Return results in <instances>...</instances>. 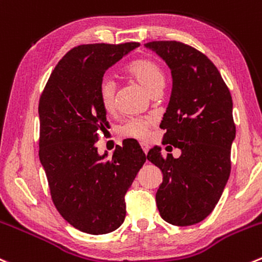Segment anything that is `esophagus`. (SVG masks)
<instances>
[{"mask_svg": "<svg viewBox=\"0 0 262 262\" xmlns=\"http://www.w3.org/2000/svg\"><path fill=\"white\" fill-rule=\"evenodd\" d=\"M141 147H142V149H143V152H144V154L147 155V152H148V149H149V146H148V144H146V143H142V144H141Z\"/></svg>", "mask_w": 262, "mask_h": 262, "instance_id": "esophagus-1", "label": "esophagus"}]
</instances>
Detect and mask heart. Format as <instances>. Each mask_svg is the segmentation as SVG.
<instances>
[{
  "instance_id": "b5f03b06",
  "label": "heart",
  "mask_w": 262,
  "mask_h": 262,
  "mask_svg": "<svg viewBox=\"0 0 262 262\" xmlns=\"http://www.w3.org/2000/svg\"><path fill=\"white\" fill-rule=\"evenodd\" d=\"M126 75L136 80L151 96L161 93L165 87V73L157 61L149 57H138L132 60L125 67ZM98 100L106 113H113L115 108L116 84L111 78L105 77L98 84ZM152 118H134L126 120L120 126V136L125 138L146 141L149 136V129L154 125Z\"/></svg>"
}]
</instances>
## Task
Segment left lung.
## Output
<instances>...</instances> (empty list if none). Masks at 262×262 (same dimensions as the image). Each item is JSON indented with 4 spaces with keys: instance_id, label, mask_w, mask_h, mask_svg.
<instances>
[{
    "instance_id": "8db88e82",
    "label": "left lung",
    "mask_w": 262,
    "mask_h": 262,
    "mask_svg": "<svg viewBox=\"0 0 262 262\" xmlns=\"http://www.w3.org/2000/svg\"><path fill=\"white\" fill-rule=\"evenodd\" d=\"M144 46L171 70V96L160 128L165 130L162 143L182 151L178 159L164 157L160 147L147 155L164 175L157 209L172 225L197 224L211 214L229 179L235 137L232 96L214 62L192 46L178 40Z\"/></svg>"
}]
</instances>
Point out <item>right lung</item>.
Instances as JSON below:
<instances>
[{
	"mask_svg": "<svg viewBox=\"0 0 262 262\" xmlns=\"http://www.w3.org/2000/svg\"><path fill=\"white\" fill-rule=\"evenodd\" d=\"M139 43L80 45L63 56L39 98V160L61 216L88 234L114 232L125 219V193L146 162L138 142L100 156L106 111L98 84L106 70Z\"/></svg>",
	"mask_w": 262,
	"mask_h": 262,
	"instance_id": "right-lung-1",
	"label": "right lung"
}]
</instances>
